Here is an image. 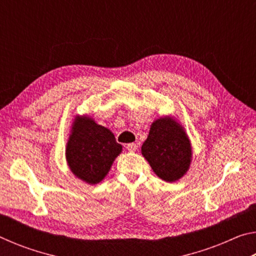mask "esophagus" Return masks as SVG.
Masks as SVG:
<instances>
[{"label": "esophagus", "instance_id": "esophagus-1", "mask_svg": "<svg viewBox=\"0 0 256 256\" xmlns=\"http://www.w3.org/2000/svg\"><path fill=\"white\" fill-rule=\"evenodd\" d=\"M126 149L130 151V152H134L136 150V144H126Z\"/></svg>", "mask_w": 256, "mask_h": 256}]
</instances>
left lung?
<instances>
[{
    "instance_id": "left-lung-1",
    "label": "left lung",
    "mask_w": 256,
    "mask_h": 256,
    "mask_svg": "<svg viewBox=\"0 0 256 256\" xmlns=\"http://www.w3.org/2000/svg\"><path fill=\"white\" fill-rule=\"evenodd\" d=\"M141 154L159 178L180 180L188 172L193 150L185 128L172 116H162L150 126Z\"/></svg>"
}]
</instances>
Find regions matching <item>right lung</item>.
<instances>
[{
    "label": "right lung",
    "instance_id": "obj_1",
    "mask_svg": "<svg viewBox=\"0 0 256 256\" xmlns=\"http://www.w3.org/2000/svg\"><path fill=\"white\" fill-rule=\"evenodd\" d=\"M122 148L110 128L89 115H76L66 146V164L76 178L94 185L107 176Z\"/></svg>",
    "mask_w": 256,
    "mask_h": 256
}]
</instances>
